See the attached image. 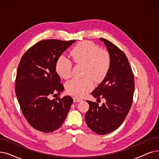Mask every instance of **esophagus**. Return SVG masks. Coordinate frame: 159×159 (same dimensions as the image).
<instances>
[{
    "instance_id": "esophagus-1",
    "label": "esophagus",
    "mask_w": 159,
    "mask_h": 159,
    "mask_svg": "<svg viewBox=\"0 0 159 159\" xmlns=\"http://www.w3.org/2000/svg\"><path fill=\"white\" fill-rule=\"evenodd\" d=\"M82 100L80 98H73V101L75 102H80V101H82Z\"/></svg>"
}]
</instances>
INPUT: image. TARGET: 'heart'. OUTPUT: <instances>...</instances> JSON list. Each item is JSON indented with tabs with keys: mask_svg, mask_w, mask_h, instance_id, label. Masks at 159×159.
<instances>
[{
	"mask_svg": "<svg viewBox=\"0 0 159 159\" xmlns=\"http://www.w3.org/2000/svg\"><path fill=\"white\" fill-rule=\"evenodd\" d=\"M72 60L84 64L82 78H73L66 83L67 91L75 96L82 97L93 87V80L99 81L105 77L110 66L109 54L92 42L84 41L76 45L71 51ZM56 71L61 78L66 79L71 72L72 62L61 55L57 61Z\"/></svg>",
	"mask_w": 159,
	"mask_h": 159,
	"instance_id": "1",
	"label": "heart"
}]
</instances>
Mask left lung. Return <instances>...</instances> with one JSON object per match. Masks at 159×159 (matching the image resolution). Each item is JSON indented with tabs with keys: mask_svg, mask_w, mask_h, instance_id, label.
Wrapping results in <instances>:
<instances>
[{
	"mask_svg": "<svg viewBox=\"0 0 159 159\" xmlns=\"http://www.w3.org/2000/svg\"><path fill=\"white\" fill-rule=\"evenodd\" d=\"M110 58V66L104 80L92 92L98 103L86 101L89 105L85 120L88 127L98 134H106L118 129L132 105L134 92V75L124 52L108 40L100 38Z\"/></svg>",
	"mask_w": 159,
	"mask_h": 159,
	"instance_id": "8db88e82",
	"label": "left lung"
}]
</instances>
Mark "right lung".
<instances>
[{
  "instance_id": "obj_1",
  "label": "right lung",
  "mask_w": 159,
  "mask_h": 159,
  "mask_svg": "<svg viewBox=\"0 0 159 159\" xmlns=\"http://www.w3.org/2000/svg\"><path fill=\"white\" fill-rule=\"evenodd\" d=\"M75 41H41L24 54L19 62L16 80L19 104L27 121L41 132L59 129L73 103L69 95L56 100L50 99L49 96L64 91L55 66L61 54Z\"/></svg>"
}]
</instances>
